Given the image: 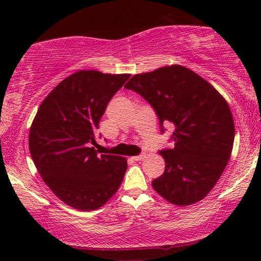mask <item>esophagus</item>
<instances>
[{
  "mask_svg": "<svg viewBox=\"0 0 261 261\" xmlns=\"http://www.w3.org/2000/svg\"><path fill=\"white\" fill-rule=\"evenodd\" d=\"M145 158V154H139V155H136V156H132L131 159L134 161H140V160H143V159Z\"/></svg>",
  "mask_w": 261,
  "mask_h": 261,
  "instance_id": "esophagus-1",
  "label": "esophagus"
}]
</instances>
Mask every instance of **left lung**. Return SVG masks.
Wrapping results in <instances>:
<instances>
[{
  "label": "left lung",
  "instance_id": "obj_1",
  "mask_svg": "<svg viewBox=\"0 0 261 261\" xmlns=\"http://www.w3.org/2000/svg\"><path fill=\"white\" fill-rule=\"evenodd\" d=\"M124 87L152 106L161 134L165 125L174 126V147L159 151L166 167L152 180L154 190L178 206L201 200L221 177L232 151L235 125L226 100L182 65L135 74Z\"/></svg>",
  "mask_w": 261,
  "mask_h": 261
}]
</instances>
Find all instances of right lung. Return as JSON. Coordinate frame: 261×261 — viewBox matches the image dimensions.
I'll use <instances>...</instances> for the list:
<instances>
[{
	"label": "right lung",
	"mask_w": 261,
	"mask_h": 261,
	"mask_svg": "<svg viewBox=\"0 0 261 261\" xmlns=\"http://www.w3.org/2000/svg\"><path fill=\"white\" fill-rule=\"evenodd\" d=\"M129 78L126 73L78 71L47 95L35 115L31 156L55 196L73 208H99L124 178L126 159L99 155L92 145L109 101Z\"/></svg>",
	"instance_id": "add662e5"
}]
</instances>
